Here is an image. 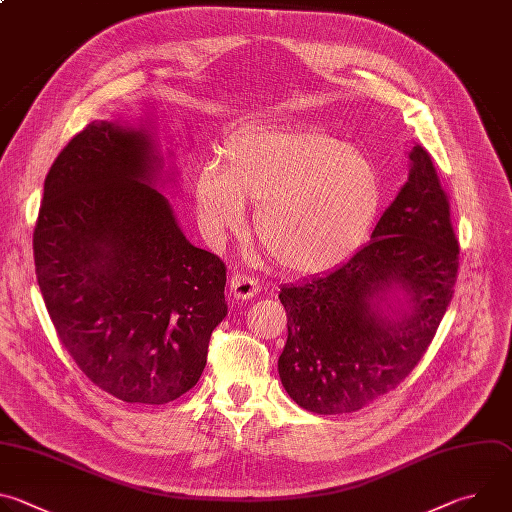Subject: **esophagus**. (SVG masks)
Instances as JSON below:
<instances>
[{
    "mask_svg": "<svg viewBox=\"0 0 512 512\" xmlns=\"http://www.w3.org/2000/svg\"><path fill=\"white\" fill-rule=\"evenodd\" d=\"M231 291L237 300H251L259 291V283L247 275L235 273L231 277Z\"/></svg>",
    "mask_w": 512,
    "mask_h": 512,
    "instance_id": "obj_1",
    "label": "esophagus"
}]
</instances>
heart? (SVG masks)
Returning <instances> with one entry per match:
<instances>
[{"label":"heart","instance_id":"heart-1","mask_svg":"<svg viewBox=\"0 0 512 512\" xmlns=\"http://www.w3.org/2000/svg\"><path fill=\"white\" fill-rule=\"evenodd\" d=\"M200 223L212 239L241 231L245 204L255 231L287 271L326 273L369 237L383 200L375 162L320 127L255 129L229 139L223 166L194 178Z\"/></svg>","mask_w":512,"mask_h":512}]
</instances>
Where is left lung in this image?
Listing matches in <instances>:
<instances>
[{
	"instance_id": "1",
	"label": "left lung",
	"mask_w": 512,
	"mask_h": 512,
	"mask_svg": "<svg viewBox=\"0 0 512 512\" xmlns=\"http://www.w3.org/2000/svg\"><path fill=\"white\" fill-rule=\"evenodd\" d=\"M450 202L421 145L371 243L336 269L283 285V389L318 415L352 413L393 391L421 360L458 275Z\"/></svg>"
}]
</instances>
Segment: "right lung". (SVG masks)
<instances>
[{
  "mask_svg": "<svg viewBox=\"0 0 512 512\" xmlns=\"http://www.w3.org/2000/svg\"><path fill=\"white\" fill-rule=\"evenodd\" d=\"M150 125L103 119L68 141L44 180L34 263L79 369L125 403L162 405L204 371L227 267L184 237L156 188L164 156Z\"/></svg>",
  "mask_w": 512,
  "mask_h": 512,
  "instance_id": "obj_1",
  "label": "right lung"
}]
</instances>
